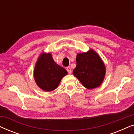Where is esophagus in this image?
<instances>
[{"label":"esophagus","mask_w":134,"mask_h":134,"mask_svg":"<svg viewBox=\"0 0 134 134\" xmlns=\"http://www.w3.org/2000/svg\"><path fill=\"white\" fill-rule=\"evenodd\" d=\"M66 71H68V72L69 74H71V72H72V71H71V68L69 66L66 68Z\"/></svg>","instance_id":"esophagus-1"}]
</instances>
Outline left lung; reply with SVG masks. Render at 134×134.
<instances>
[{
	"label": "left lung",
	"instance_id": "8db88e82",
	"mask_svg": "<svg viewBox=\"0 0 134 134\" xmlns=\"http://www.w3.org/2000/svg\"><path fill=\"white\" fill-rule=\"evenodd\" d=\"M76 63L73 74L84 87L93 89L100 85L105 77V66L95 51L90 49L85 53L77 54Z\"/></svg>",
	"mask_w": 134,
	"mask_h": 134
}]
</instances>
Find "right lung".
<instances>
[{
    "instance_id": "right-lung-1",
    "label": "right lung",
    "mask_w": 134,
    "mask_h": 134,
    "mask_svg": "<svg viewBox=\"0 0 134 134\" xmlns=\"http://www.w3.org/2000/svg\"><path fill=\"white\" fill-rule=\"evenodd\" d=\"M67 74L65 68L54 62L51 53H42L34 69V78L36 84L46 91L56 89L62 78Z\"/></svg>"
}]
</instances>
